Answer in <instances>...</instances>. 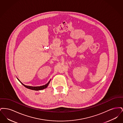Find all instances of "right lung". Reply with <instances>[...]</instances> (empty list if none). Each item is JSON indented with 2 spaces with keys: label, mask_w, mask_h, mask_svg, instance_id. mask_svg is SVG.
I'll list each match as a JSON object with an SVG mask.
<instances>
[{
  "label": "right lung",
  "mask_w": 123,
  "mask_h": 123,
  "mask_svg": "<svg viewBox=\"0 0 123 123\" xmlns=\"http://www.w3.org/2000/svg\"><path fill=\"white\" fill-rule=\"evenodd\" d=\"M17 79H18V80L19 82H21V83L22 85H23L25 87H26V88H27L30 89H31V90H36V91L41 90L44 89H45V88H47V86H48V85H49V83H50V81H51V80H50L49 82H48V83H47V84H45V85H44L41 86L33 87V86H27V85H24V84H23L22 82H21V81H20L18 79V78H17Z\"/></svg>",
  "instance_id": "add662e5"
}]
</instances>
